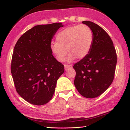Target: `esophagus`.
Masks as SVG:
<instances>
[{
	"label": "esophagus",
	"mask_w": 130,
	"mask_h": 130,
	"mask_svg": "<svg viewBox=\"0 0 130 130\" xmlns=\"http://www.w3.org/2000/svg\"><path fill=\"white\" fill-rule=\"evenodd\" d=\"M64 67H65V70H68L70 69V68H72V65H64Z\"/></svg>",
	"instance_id": "1"
}]
</instances>
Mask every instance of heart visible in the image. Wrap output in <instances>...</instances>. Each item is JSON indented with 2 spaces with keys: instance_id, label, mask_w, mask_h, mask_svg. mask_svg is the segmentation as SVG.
Segmentation results:
<instances>
[{
  "instance_id": "heart-1",
  "label": "heart",
  "mask_w": 130,
  "mask_h": 130,
  "mask_svg": "<svg viewBox=\"0 0 130 130\" xmlns=\"http://www.w3.org/2000/svg\"><path fill=\"white\" fill-rule=\"evenodd\" d=\"M56 41L50 43V49L58 61L63 62L69 53V62L77 58L83 59L91 51L93 43V33L86 25L70 26L61 30L56 36Z\"/></svg>"
}]
</instances>
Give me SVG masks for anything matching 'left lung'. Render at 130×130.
<instances>
[{
  "instance_id": "8db88e82",
  "label": "left lung",
  "mask_w": 130,
  "mask_h": 130,
  "mask_svg": "<svg viewBox=\"0 0 130 130\" xmlns=\"http://www.w3.org/2000/svg\"><path fill=\"white\" fill-rule=\"evenodd\" d=\"M83 23L93 32V43L88 56L73 65L74 84L81 95L94 98L104 93L112 83L117 55L112 41L104 29L92 22Z\"/></svg>"
}]
</instances>
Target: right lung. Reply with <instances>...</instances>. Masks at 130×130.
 I'll return each mask as SVG.
<instances>
[{"mask_svg": "<svg viewBox=\"0 0 130 130\" xmlns=\"http://www.w3.org/2000/svg\"><path fill=\"white\" fill-rule=\"evenodd\" d=\"M61 27V23L36 26L15 44L11 72L18 93L30 104L42 105L49 102L57 81L64 72V66L50 49L53 37Z\"/></svg>", "mask_w": 130, "mask_h": 130, "instance_id": "right-lung-1", "label": "right lung"}]
</instances>
